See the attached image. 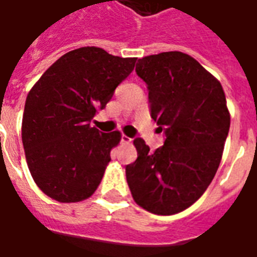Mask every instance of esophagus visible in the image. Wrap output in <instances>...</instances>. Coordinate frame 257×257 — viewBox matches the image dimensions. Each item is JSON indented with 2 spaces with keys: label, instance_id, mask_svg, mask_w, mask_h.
Wrapping results in <instances>:
<instances>
[{
  "label": "esophagus",
  "instance_id": "34e87169",
  "mask_svg": "<svg viewBox=\"0 0 257 257\" xmlns=\"http://www.w3.org/2000/svg\"><path fill=\"white\" fill-rule=\"evenodd\" d=\"M131 142H132V139H131V138H128V136H125V135H122V136H121V143L129 145Z\"/></svg>",
  "mask_w": 257,
  "mask_h": 257
}]
</instances>
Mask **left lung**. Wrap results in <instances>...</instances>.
<instances>
[{
  "instance_id": "1",
  "label": "left lung",
  "mask_w": 257,
  "mask_h": 257,
  "mask_svg": "<svg viewBox=\"0 0 257 257\" xmlns=\"http://www.w3.org/2000/svg\"><path fill=\"white\" fill-rule=\"evenodd\" d=\"M136 74L149 90L150 114L165 134L150 151L134 140L138 158L125 167L135 202L156 215L187 209L205 193L220 164L230 112L220 82L183 52L138 60Z\"/></svg>"
}]
</instances>
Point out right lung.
Returning a JSON list of instances; mask_svg holds the SVG:
<instances>
[{
  "label": "right lung",
  "mask_w": 257,
  "mask_h": 257,
  "mask_svg": "<svg viewBox=\"0 0 257 257\" xmlns=\"http://www.w3.org/2000/svg\"><path fill=\"white\" fill-rule=\"evenodd\" d=\"M135 63L136 58L112 56L101 48H78L58 59L31 88L22 142L31 176L48 197L78 202L95 193L121 134H103L90 121Z\"/></svg>",
  "instance_id": "right-lung-1"
}]
</instances>
